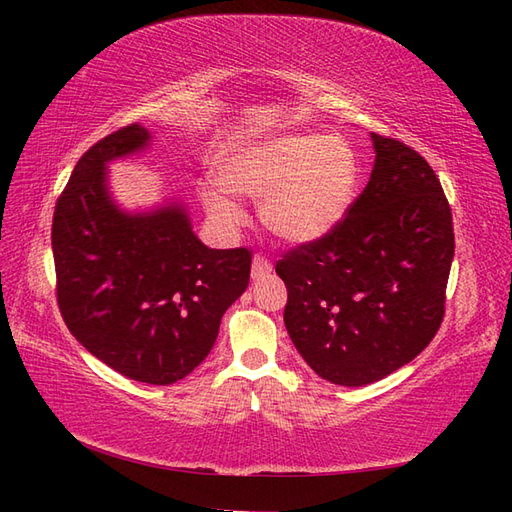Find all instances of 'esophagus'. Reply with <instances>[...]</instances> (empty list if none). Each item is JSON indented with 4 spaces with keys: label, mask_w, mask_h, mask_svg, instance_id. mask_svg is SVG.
<instances>
[{
    "label": "esophagus",
    "mask_w": 512,
    "mask_h": 512,
    "mask_svg": "<svg viewBox=\"0 0 512 512\" xmlns=\"http://www.w3.org/2000/svg\"><path fill=\"white\" fill-rule=\"evenodd\" d=\"M270 273H273V264H270L266 257L255 255L253 257V266H250V277H253L255 281H259V279H266Z\"/></svg>",
    "instance_id": "obj_1"
}]
</instances>
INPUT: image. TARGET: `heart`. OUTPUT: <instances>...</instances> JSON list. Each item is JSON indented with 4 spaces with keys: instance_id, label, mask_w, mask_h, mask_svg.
<instances>
[{
    "instance_id": "heart-1",
    "label": "heart",
    "mask_w": 512,
    "mask_h": 512,
    "mask_svg": "<svg viewBox=\"0 0 512 512\" xmlns=\"http://www.w3.org/2000/svg\"><path fill=\"white\" fill-rule=\"evenodd\" d=\"M217 187L202 202L224 228L242 224L233 198L257 200L264 226L286 244H314L330 235L352 206L358 167L347 140L334 134L290 132L237 143L215 169Z\"/></svg>"
}]
</instances>
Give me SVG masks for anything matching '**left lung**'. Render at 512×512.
Instances as JSON below:
<instances>
[{
  "instance_id": "8db88e82",
  "label": "left lung",
  "mask_w": 512,
  "mask_h": 512,
  "mask_svg": "<svg viewBox=\"0 0 512 512\" xmlns=\"http://www.w3.org/2000/svg\"><path fill=\"white\" fill-rule=\"evenodd\" d=\"M367 187L330 235L277 262L284 323L314 372L363 387L413 361L436 336L455 237L440 180L418 151L372 134Z\"/></svg>"
}]
</instances>
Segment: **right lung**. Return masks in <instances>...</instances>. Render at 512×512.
Listing matches in <instances>:
<instances>
[{"mask_svg":"<svg viewBox=\"0 0 512 512\" xmlns=\"http://www.w3.org/2000/svg\"><path fill=\"white\" fill-rule=\"evenodd\" d=\"M151 132L129 125L85 151L52 217L61 317L85 350L138 383L191 374L250 279L248 248L217 250L193 233L187 206L127 211L107 165L143 154Z\"/></svg>","mask_w":512,"mask_h":512,"instance_id":"1","label":"right lung"}]
</instances>
